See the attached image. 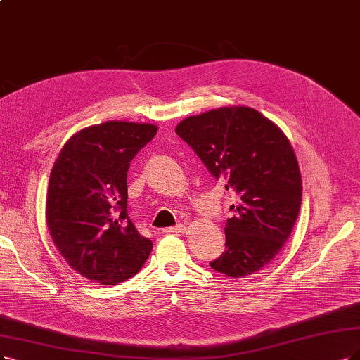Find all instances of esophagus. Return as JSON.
Returning <instances> with one entry per match:
<instances>
[{
	"label": "esophagus",
	"mask_w": 360,
	"mask_h": 360,
	"mask_svg": "<svg viewBox=\"0 0 360 360\" xmlns=\"http://www.w3.org/2000/svg\"><path fill=\"white\" fill-rule=\"evenodd\" d=\"M185 231H187V227H185L184 224H178V225H175V227H169V229L163 230L165 234H181Z\"/></svg>",
	"instance_id": "esophagus-1"
}]
</instances>
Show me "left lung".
Listing matches in <instances>:
<instances>
[{
  "mask_svg": "<svg viewBox=\"0 0 360 360\" xmlns=\"http://www.w3.org/2000/svg\"><path fill=\"white\" fill-rule=\"evenodd\" d=\"M175 131L238 195L225 224L227 249L210 267L236 278L255 274L281 252L300 214L302 181L289 139L249 106L188 117Z\"/></svg>",
  "mask_w": 360,
  "mask_h": 360,
  "instance_id": "1",
  "label": "left lung"
}]
</instances>
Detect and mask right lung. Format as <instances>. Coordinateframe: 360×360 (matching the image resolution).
Here are the masks:
<instances>
[{
  "mask_svg": "<svg viewBox=\"0 0 360 360\" xmlns=\"http://www.w3.org/2000/svg\"><path fill=\"white\" fill-rule=\"evenodd\" d=\"M157 133L146 123L106 122L77 131L50 173L46 218L71 269L101 285L135 276L153 242L127 215L130 162Z\"/></svg>",
  "mask_w": 360,
  "mask_h": 360,
  "instance_id": "add662e5",
  "label": "right lung"
}]
</instances>
